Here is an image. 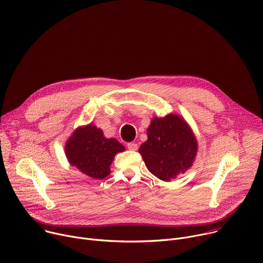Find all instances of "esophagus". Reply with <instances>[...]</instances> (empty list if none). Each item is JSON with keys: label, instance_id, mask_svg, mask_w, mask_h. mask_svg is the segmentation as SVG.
<instances>
[{"label": "esophagus", "instance_id": "esophagus-1", "mask_svg": "<svg viewBox=\"0 0 263 263\" xmlns=\"http://www.w3.org/2000/svg\"><path fill=\"white\" fill-rule=\"evenodd\" d=\"M127 148L129 150H137L138 149V144H136V143H128L127 144Z\"/></svg>", "mask_w": 263, "mask_h": 263}]
</instances>
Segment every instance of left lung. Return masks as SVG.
<instances>
[{
	"label": "left lung",
	"instance_id": "8db88e82",
	"mask_svg": "<svg viewBox=\"0 0 263 263\" xmlns=\"http://www.w3.org/2000/svg\"><path fill=\"white\" fill-rule=\"evenodd\" d=\"M147 137L139 152L147 169L159 179L171 181L193 166L198 143L191 126L180 115L153 117Z\"/></svg>",
	"mask_w": 263,
	"mask_h": 263
}]
</instances>
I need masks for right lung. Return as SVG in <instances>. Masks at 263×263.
Here are the masks:
<instances>
[{
    "instance_id": "obj_1",
    "label": "right lung",
    "mask_w": 263,
    "mask_h": 263,
    "mask_svg": "<svg viewBox=\"0 0 263 263\" xmlns=\"http://www.w3.org/2000/svg\"><path fill=\"white\" fill-rule=\"evenodd\" d=\"M125 147L114 138H106L100 128L89 123L79 126L65 144V155L70 166L94 179L111 173V164Z\"/></svg>"
}]
</instances>
